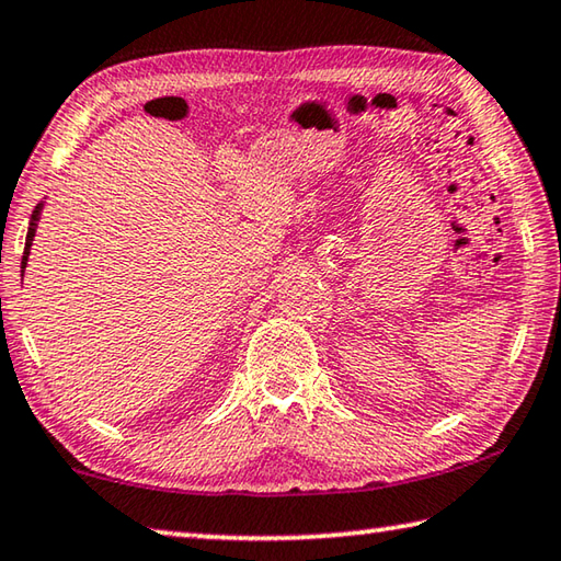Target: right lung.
<instances>
[{
	"mask_svg": "<svg viewBox=\"0 0 561 561\" xmlns=\"http://www.w3.org/2000/svg\"><path fill=\"white\" fill-rule=\"evenodd\" d=\"M42 206H44V204H38V206H36L34 214H32V221H28V231H26V245H24V255H22V268H26L28 251H32V241H34V233H36V224H38V219H42ZM22 275H24V271H22Z\"/></svg>",
	"mask_w": 561,
	"mask_h": 561,
	"instance_id": "add662e5",
	"label": "right lung"
}]
</instances>
